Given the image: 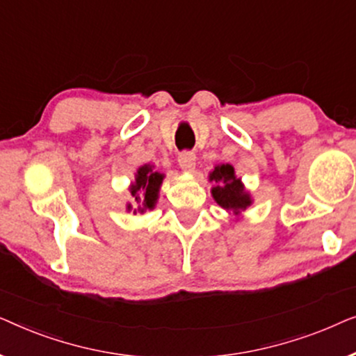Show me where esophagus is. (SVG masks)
Here are the masks:
<instances>
[{
  "label": "esophagus",
  "mask_w": 356,
  "mask_h": 356,
  "mask_svg": "<svg viewBox=\"0 0 356 356\" xmlns=\"http://www.w3.org/2000/svg\"><path fill=\"white\" fill-rule=\"evenodd\" d=\"M178 163L183 172L191 173L194 172V167H196V155L193 152H181L178 155Z\"/></svg>",
  "instance_id": "esophagus-1"
}]
</instances>
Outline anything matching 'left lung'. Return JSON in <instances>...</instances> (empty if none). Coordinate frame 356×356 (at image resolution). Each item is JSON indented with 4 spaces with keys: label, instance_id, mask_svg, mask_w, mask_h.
Segmentation results:
<instances>
[{
    "label": "left lung",
    "instance_id": "8db88e82",
    "mask_svg": "<svg viewBox=\"0 0 356 356\" xmlns=\"http://www.w3.org/2000/svg\"><path fill=\"white\" fill-rule=\"evenodd\" d=\"M209 181L213 183L211 194L218 206L230 216L241 218V213L252 204L251 193L243 184L241 178L236 177L235 168L230 163L216 165L209 173Z\"/></svg>",
    "mask_w": 356,
    "mask_h": 356
}]
</instances>
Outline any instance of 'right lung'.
<instances>
[{
  "label": "right lung",
  "mask_w": 356,
  "mask_h": 356,
  "mask_svg": "<svg viewBox=\"0 0 356 356\" xmlns=\"http://www.w3.org/2000/svg\"><path fill=\"white\" fill-rule=\"evenodd\" d=\"M165 175L155 170V165L145 163L136 170L134 181L129 184V193L134 199V206L131 202L126 204V211L136 216L144 213L145 211H152L157 206L160 188H162Z\"/></svg>",
  "instance_id": "right-lung-1"
}]
</instances>
